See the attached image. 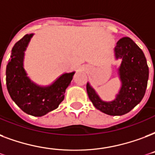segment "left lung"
<instances>
[{"label":"left lung","instance_id":"1","mask_svg":"<svg viewBox=\"0 0 155 155\" xmlns=\"http://www.w3.org/2000/svg\"><path fill=\"white\" fill-rule=\"evenodd\" d=\"M116 58H122L120 75L122 88L113 101H102L87 84L88 97L97 109L109 115L128 113L143 98L149 78V67L142 50L129 37H123L114 48Z\"/></svg>","mask_w":155,"mask_h":155}]
</instances>
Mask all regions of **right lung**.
I'll return each mask as SVG.
<instances>
[{"label": "right lung", "instance_id": "right-lung-1", "mask_svg": "<svg viewBox=\"0 0 155 155\" xmlns=\"http://www.w3.org/2000/svg\"><path fill=\"white\" fill-rule=\"evenodd\" d=\"M33 34H27L15 44L6 67L7 89L22 110L33 116H42L54 110L63 99L75 72L66 73L49 87L33 84L22 67L23 52Z\"/></svg>", "mask_w": 155, "mask_h": 155}]
</instances>
